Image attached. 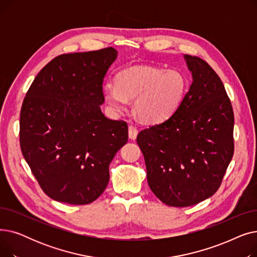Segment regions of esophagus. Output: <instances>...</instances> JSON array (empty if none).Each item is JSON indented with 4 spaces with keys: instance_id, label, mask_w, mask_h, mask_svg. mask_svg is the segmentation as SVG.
Masks as SVG:
<instances>
[{
    "instance_id": "1",
    "label": "esophagus",
    "mask_w": 257,
    "mask_h": 257,
    "mask_svg": "<svg viewBox=\"0 0 257 257\" xmlns=\"http://www.w3.org/2000/svg\"><path fill=\"white\" fill-rule=\"evenodd\" d=\"M138 134H139L138 128H137L136 126L130 125L129 128H128V136H129V139H130V140H136L137 137H138Z\"/></svg>"
}]
</instances>
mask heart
<instances>
[{
    "label": "heart",
    "mask_w": 257,
    "mask_h": 257,
    "mask_svg": "<svg viewBox=\"0 0 257 257\" xmlns=\"http://www.w3.org/2000/svg\"><path fill=\"white\" fill-rule=\"evenodd\" d=\"M114 83L103 87V97L110 109L119 113L134 101V111L146 123L169 118L182 103L187 89L184 75L177 70L131 66L118 72Z\"/></svg>",
    "instance_id": "b5f03b06"
}]
</instances>
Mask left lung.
I'll return each mask as SVG.
<instances>
[{
  "instance_id": "8db88e82",
  "label": "left lung",
  "mask_w": 257,
  "mask_h": 257,
  "mask_svg": "<svg viewBox=\"0 0 257 257\" xmlns=\"http://www.w3.org/2000/svg\"><path fill=\"white\" fill-rule=\"evenodd\" d=\"M192 85L168 119L142 130L151 191L165 204L186 207L219 190L234 152V115L218 74L203 59L184 55Z\"/></svg>"
}]
</instances>
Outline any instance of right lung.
<instances>
[{
    "label": "right lung",
    "instance_id": "right-lung-1",
    "mask_svg": "<svg viewBox=\"0 0 257 257\" xmlns=\"http://www.w3.org/2000/svg\"><path fill=\"white\" fill-rule=\"evenodd\" d=\"M116 51L62 54L35 77L24 99L20 144L44 193L73 205L97 200L109 164L128 141L124 120L107 118L103 81Z\"/></svg>",
    "mask_w": 257,
    "mask_h": 257
}]
</instances>
